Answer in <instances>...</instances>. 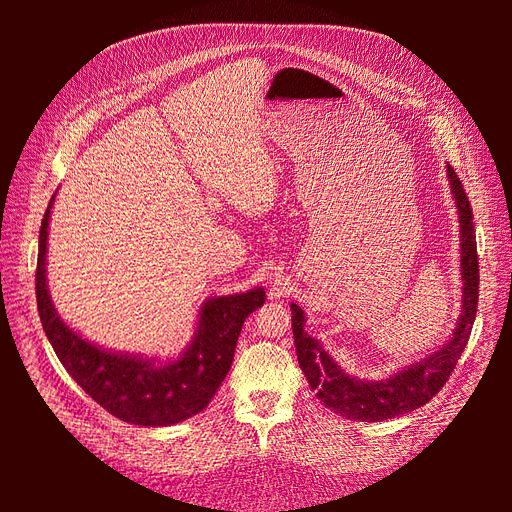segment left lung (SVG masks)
<instances>
[{
	"mask_svg": "<svg viewBox=\"0 0 512 512\" xmlns=\"http://www.w3.org/2000/svg\"><path fill=\"white\" fill-rule=\"evenodd\" d=\"M448 179L459 213V235H461V277H463V305L453 337L427 359L404 367L386 380H359L348 376L339 367L333 356L322 350L314 337L305 333V314L299 305L292 309V335L297 346L299 367L316 391V397L335 414L352 418V421L378 423L399 414L412 412L425 406L429 399L438 395L448 376L459 361L463 348L468 346L472 324L478 305V254H476V230L474 215L466 190L455 175L453 166H448Z\"/></svg>",
	"mask_w": 512,
	"mask_h": 512,
	"instance_id": "obj_1",
	"label": "left lung"
}]
</instances>
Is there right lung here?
<instances>
[{"instance_id":"1","label":"right lung","mask_w":512,"mask_h":512,"mask_svg":"<svg viewBox=\"0 0 512 512\" xmlns=\"http://www.w3.org/2000/svg\"><path fill=\"white\" fill-rule=\"evenodd\" d=\"M53 200L55 196L40 226L36 301L42 329L61 365L96 404L119 421L166 427L205 410L232 365L245 318L265 303V290L254 288L205 301L192 344L173 363L156 365L143 356L102 350L85 342L57 316L46 290V228Z\"/></svg>"}]
</instances>
